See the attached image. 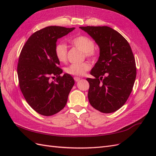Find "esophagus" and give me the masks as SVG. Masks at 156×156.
<instances>
[{"label":"esophagus","mask_w":156,"mask_h":156,"mask_svg":"<svg viewBox=\"0 0 156 156\" xmlns=\"http://www.w3.org/2000/svg\"><path fill=\"white\" fill-rule=\"evenodd\" d=\"M80 79H80L79 77H74V80H75V82H78Z\"/></svg>","instance_id":"1"}]
</instances>
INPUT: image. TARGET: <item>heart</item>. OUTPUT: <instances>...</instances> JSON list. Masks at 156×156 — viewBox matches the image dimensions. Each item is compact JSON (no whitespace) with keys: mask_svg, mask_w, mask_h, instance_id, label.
I'll use <instances>...</instances> for the list:
<instances>
[{"mask_svg":"<svg viewBox=\"0 0 156 156\" xmlns=\"http://www.w3.org/2000/svg\"><path fill=\"white\" fill-rule=\"evenodd\" d=\"M71 43L75 48L81 50L84 53V55L88 58H92L96 55V51H94L95 43L94 41L85 36H79L75 37L71 40ZM55 55L56 58L61 62H64L67 60L68 48L67 45L64 43H59L55 47ZM90 68V66L87 62H83L79 64H72L66 68V72L68 74L81 76L84 75L86 72Z\"/></svg>","mask_w":156,"mask_h":156,"instance_id":"heart-1","label":"heart"}]
</instances>
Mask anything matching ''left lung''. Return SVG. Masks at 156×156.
Wrapping results in <instances>:
<instances>
[{
	"label": "left lung",
	"instance_id": "obj_1",
	"mask_svg": "<svg viewBox=\"0 0 156 156\" xmlns=\"http://www.w3.org/2000/svg\"><path fill=\"white\" fill-rule=\"evenodd\" d=\"M100 48L98 62L87 78L90 105L103 113L119 110L128 99L136 78L135 57L127 41L112 28L80 27Z\"/></svg>",
	"mask_w": 156,
	"mask_h": 156
}]
</instances>
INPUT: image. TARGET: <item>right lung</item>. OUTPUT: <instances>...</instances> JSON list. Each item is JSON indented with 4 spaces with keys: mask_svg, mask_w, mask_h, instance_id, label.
Masks as SVG:
<instances>
[{
    "mask_svg": "<svg viewBox=\"0 0 156 156\" xmlns=\"http://www.w3.org/2000/svg\"><path fill=\"white\" fill-rule=\"evenodd\" d=\"M74 29L58 26L44 28L29 37L21 51L17 64L21 91L29 105L41 115H53L64 108L74 85L69 74L60 76L62 69L55 55L56 41Z\"/></svg>",
    "mask_w": 156,
    "mask_h": 156,
    "instance_id": "right-lung-1",
    "label": "right lung"
}]
</instances>
